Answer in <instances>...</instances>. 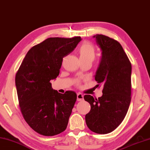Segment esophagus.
<instances>
[{
	"instance_id": "1",
	"label": "esophagus",
	"mask_w": 150,
	"mask_h": 150,
	"mask_svg": "<svg viewBox=\"0 0 150 150\" xmlns=\"http://www.w3.org/2000/svg\"><path fill=\"white\" fill-rule=\"evenodd\" d=\"M77 101H81L82 100H83L84 96L81 93H77Z\"/></svg>"
}]
</instances>
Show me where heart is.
Wrapping results in <instances>:
<instances>
[{"label": "heart", "mask_w": 150, "mask_h": 150, "mask_svg": "<svg viewBox=\"0 0 150 150\" xmlns=\"http://www.w3.org/2000/svg\"><path fill=\"white\" fill-rule=\"evenodd\" d=\"M79 54L81 60H88L92 62L96 57V49L92 44L86 42L79 49Z\"/></svg>", "instance_id": "1"}]
</instances>
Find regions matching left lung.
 Segmentation results:
<instances>
[{"label":"left lung","mask_w":150,"mask_h":150,"mask_svg":"<svg viewBox=\"0 0 150 150\" xmlns=\"http://www.w3.org/2000/svg\"><path fill=\"white\" fill-rule=\"evenodd\" d=\"M93 38L101 51L95 80L103 86V89L98 99L90 95L84 96L91 106L85 120L92 131L107 134L118 127L127 112L131 99L132 68L119 42L102 34Z\"/></svg>","instance_id":"1"}]
</instances>
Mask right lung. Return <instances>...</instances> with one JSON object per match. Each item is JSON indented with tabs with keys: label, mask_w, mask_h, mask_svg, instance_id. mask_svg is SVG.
<instances>
[{
	"label": "right lung",
	"mask_w": 150,
	"mask_h": 150,
	"mask_svg": "<svg viewBox=\"0 0 150 150\" xmlns=\"http://www.w3.org/2000/svg\"><path fill=\"white\" fill-rule=\"evenodd\" d=\"M81 37L49 38L29 50L16 75L19 106L26 123L37 133L54 136L66 130L77 93H60L50 81L57 77L64 57Z\"/></svg>",
	"instance_id": "1"
}]
</instances>
